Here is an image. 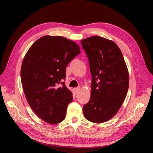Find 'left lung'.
I'll use <instances>...</instances> for the list:
<instances>
[{
	"label": "left lung",
	"instance_id": "1",
	"mask_svg": "<svg viewBox=\"0 0 153 153\" xmlns=\"http://www.w3.org/2000/svg\"><path fill=\"white\" fill-rule=\"evenodd\" d=\"M80 53L76 42L46 36L33 44L23 61L21 79L28 104L38 117L56 124L65 118L73 96L65 86L67 65Z\"/></svg>",
	"mask_w": 153,
	"mask_h": 153
}]
</instances>
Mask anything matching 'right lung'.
Wrapping results in <instances>:
<instances>
[{
    "label": "right lung",
    "mask_w": 153,
    "mask_h": 153,
    "mask_svg": "<svg viewBox=\"0 0 153 153\" xmlns=\"http://www.w3.org/2000/svg\"><path fill=\"white\" fill-rule=\"evenodd\" d=\"M111 44L97 36L81 41L92 76L91 95L83 107V113L93 123H103L112 118L128 90L129 74L123 55L115 44L114 46Z\"/></svg>",
    "instance_id": "1"
}]
</instances>
